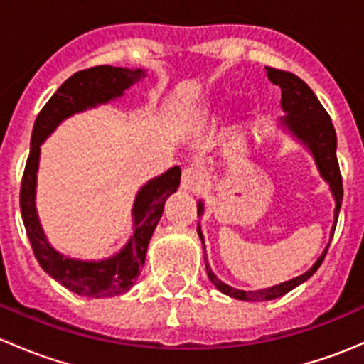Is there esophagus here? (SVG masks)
<instances>
[{"label":"esophagus","instance_id":"obj_1","mask_svg":"<svg viewBox=\"0 0 364 364\" xmlns=\"http://www.w3.org/2000/svg\"><path fill=\"white\" fill-rule=\"evenodd\" d=\"M203 185H204V178H203V172H200L199 168H197V167H186L185 171H183L181 188L185 190V192L197 193V192H200Z\"/></svg>","mask_w":364,"mask_h":364}]
</instances>
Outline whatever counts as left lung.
<instances>
[{
    "label": "left lung",
    "mask_w": 364,
    "mask_h": 364,
    "mask_svg": "<svg viewBox=\"0 0 364 364\" xmlns=\"http://www.w3.org/2000/svg\"><path fill=\"white\" fill-rule=\"evenodd\" d=\"M266 70L271 82L280 86L282 90V109H284V112H287V116L282 117L280 124H284V127L294 135L297 141H301L308 149H310V153L315 159V164H317L318 172H321L322 178L329 183V188H331V193L333 197H335L336 203L335 225H333L331 230L333 234L335 232L336 222H338L341 200H343V185H341L340 165L338 159H336V132L331 123V117H329V114L326 112V109L322 107L318 98L315 97V93L310 90V86H308L304 80H301L299 77L294 75V73L285 72V70L271 67H266ZM197 215H203V203L197 204ZM197 232H199V237L200 241H203L204 247V237L203 232H200V227H197ZM328 248H326L324 253L318 257L317 262H315L304 274L292 278V280L289 282H284V284L273 285V287L260 289V291H240V289H234L230 287V285L223 284V282L218 280L216 274L211 271L205 257L204 262L209 280H211L213 285H215L220 292H223V294L236 297V299L241 301H269L277 299V297L280 296H285L287 292H291L292 289L297 287V285L306 282L308 278L318 269V266H321L322 260H324L326 253H328Z\"/></svg>",
    "instance_id": "1"
}]
</instances>
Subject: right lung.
<instances>
[{"label": "right lung", "mask_w": 364, "mask_h": 364, "mask_svg": "<svg viewBox=\"0 0 364 364\" xmlns=\"http://www.w3.org/2000/svg\"><path fill=\"white\" fill-rule=\"evenodd\" d=\"M142 77H146V73L139 68L128 70L109 67V65L80 70L58 87L56 93L49 98V102L36 116L35 127H33L31 148H29L23 185H21V213H23L26 234L42 269L75 294L111 297L130 291L144 266L149 240L164 213L165 200L178 190L181 168L176 165L139 190L134 211H132L134 213V234L123 250L111 259L87 262V260L68 259L54 250L40 227L35 208L40 144L68 116L86 111L98 104H107L109 100L121 97L124 90L139 82Z\"/></svg>", "instance_id": "1"}]
</instances>
